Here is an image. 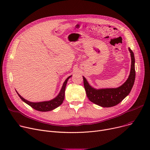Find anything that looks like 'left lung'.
<instances>
[{
    "label": "left lung",
    "instance_id": "obj_1",
    "mask_svg": "<svg viewBox=\"0 0 150 150\" xmlns=\"http://www.w3.org/2000/svg\"><path fill=\"white\" fill-rule=\"evenodd\" d=\"M128 50L131 53V58L130 74L127 81L119 88L97 89L92 87L86 78L83 76L86 95L92 103L103 108L112 107L120 103L129 95L134 83L136 71L134 54L129 47Z\"/></svg>",
    "mask_w": 150,
    "mask_h": 150
}]
</instances>
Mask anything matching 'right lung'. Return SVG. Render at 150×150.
I'll use <instances>...</instances> for the list:
<instances>
[{
    "mask_svg": "<svg viewBox=\"0 0 150 150\" xmlns=\"http://www.w3.org/2000/svg\"><path fill=\"white\" fill-rule=\"evenodd\" d=\"M71 76H72V75H70L68 78H67V79L65 80L64 83H63L62 88L59 93H58V95L53 99L49 101H41V102H31L25 100V98H23L21 96L19 95L17 91L16 92L18 94L20 98L23 102H25V103L30 106L32 108L37 110V111H41V112H47V111H52V110L59 106L62 103L63 101H64L66 86L68 80Z\"/></svg>",
    "mask_w": 150,
    "mask_h": 150,
    "instance_id": "right-lung-1",
    "label": "right lung"
}]
</instances>
